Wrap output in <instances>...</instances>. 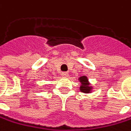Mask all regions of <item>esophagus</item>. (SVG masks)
Instances as JSON below:
<instances>
[{
    "label": "esophagus",
    "instance_id": "1",
    "mask_svg": "<svg viewBox=\"0 0 131 131\" xmlns=\"http://www.w3.org/2000/svg\"><path fill=\"white\" fill-rule=\"evenodd\" d=\"M61 75H62L63 77H68V73L66 72V71H63V72L61 73Z\"/></svg>",
    "mask_w": 131,
    "mask_h": 131
}]
</instances>
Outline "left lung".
<instances>
[{"mask_svg": "<svg viewBox=\"0 0 131 131\" xmlns=\"http://www.w3.org/2000/svg\"><path fill=\"white\" fill-rule=\"evenodd\" d=\"M79 79H80V82L82 83L81 86H80L81 91L83 92V93H90V90H91V87L89 86V82H88L87 77L82 76V77H80Z\"/></svg>", "mask_w": 131, "mask_h": 131, "instance_id": "left-lung-1", "label": "left lung"}]
</instances>
